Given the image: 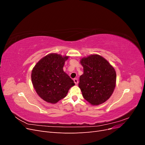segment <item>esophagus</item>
<instances>
[{
	"mask_svg": "<svg viewBox=\"0 0 145 145\" xmlns=\"http://www.w3.org/2000/svg\"><path fill=\"white\" fill-rule=\"evenodd\" d=\"M74 83H75V84L76 85H77L78 84V79L77 78H74Z\"/></svg>",
	"mask_w": 145,
	"mask_h": 145,
	"instance_id": "1",
	"label": "esophagus"
}]
</instances>
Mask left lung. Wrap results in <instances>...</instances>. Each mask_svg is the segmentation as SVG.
Here are the masks:
<instances>
[{
	"mask_svg": "<svg viewBox=\"0 0 145 145\" xmlns=\"http://www.w3.org/2000/svg\"><path fill=\"white\" fill-rule=\"evenodd\" d=\"M80 63L83 67V74L80 76L78 86L83 97L92 105L106 102L116 87L114 68L97 54L82 59Z\"/></svg>",
	"mask_w": 145,
	"mask_h": 145,
	"instance_id": "1",
	"label": "left lung"
}]
</instances>
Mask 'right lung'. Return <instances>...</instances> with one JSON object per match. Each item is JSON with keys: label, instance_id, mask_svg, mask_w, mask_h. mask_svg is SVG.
<instances>
[{"label": "right lung", "instance_id": "obj_1", "mask_svg": "<svg viewBox=\"0 0 145 145\" xmlns=\"http://www.w3.org/2000/svg\"><path fill=\"white\" fill-rule=\"evenodd\" d=\"M68 57L51 53L38 62L32 70L31 80L37 94L46 102L56 103L66 97L75 85L63 69Z\"/></svg>", "mask_w": 145, "mask_h": 145}]
</instances>
